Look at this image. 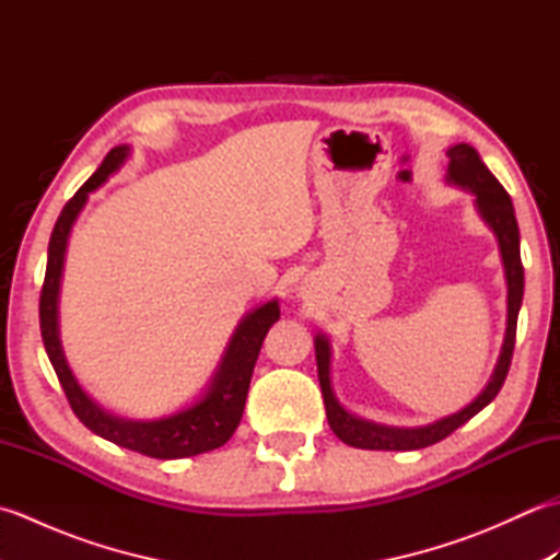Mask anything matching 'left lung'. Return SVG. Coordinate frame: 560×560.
<instances>
[{"mask_svg":"<svg viewBox=\"0 0 560 560\" xmlns=\"http://www.w3.org/2000/svg\"><path fill=\"white\" fill-rule=\"evenodd\" d=\"M447 175L445 180L450 185H457L474 195V207H477L483 223L493 231L498 249H501L505 283H508V319H505V337L501 355L493 368V375L486 387L479 392V397L469 401L467 407L443 416L433 423L413 425V428H399V425H383L375 421H365L341 407L335 389H331V343L327 335L317 331L315 335V359H317V377L319 387H323L327 421L335 435L351 447L361 450H421L438 443V440L447 438L452 431L467 423L471 416H477L483 407L495 399L501 392L505 375L510 371V359H513L515 349V331H517V315L522 305V295H525V269H522L520 259V229L515 219L513 201L505 192V187L495 180V175L486 168V163L477 153V149L469 144H455L447 149Z\"/></svg>","mask_w":560,"mask_h":560,"instance_id":"obj_1","label":"left lung"}]
</instances>
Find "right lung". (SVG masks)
<instances>
[{
  "instance_id": "right-lung-1",
  "label": "right lung",
  "mask_w": 560,
  "mask_h": 560,
  "mask_svg": "<svg viewBox=\"0 0 560 560\" xmlns=\"http://www.w3.org/2000/svg\"><path fill=\"white\" fill-rule=\"evenodd\" d=\"M129 153H132V149L127 144L115 147L108 156L103 159L98 171L79 187V192L67 201V207L59 213L50 235V245H47V269L40 293L43 343L71 409H74L79 421L91 428L93 433L110 440V443L120 447L141 452V455L147 457H192L201 455V452L221 447L223 443H229L231 435L235 433L237 423L243 419L249 377H253L261 341H265L269 327L279 319L281 311L277 299L253 307V311L237 323L233 337L229 339V347H225L205 392H201L189 407L177 409L168 416H161V419L135 421L125 419V416H115L113 411L101 407V404L79 385L77 375L71 373V368L67 363L62 339H59V287H62L67 243L81 209L86 207L89 195L96 192L113 173L122 168Z\"/></svg>"
}]
</instances>
